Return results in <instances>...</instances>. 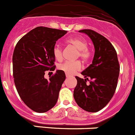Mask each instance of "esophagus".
<instances>
[{
  "label": "esophagus",
  "instance_id": "esophagus-1",
  "mask_svg": "<svg viewBox=\"0 0 135 135\" xmlns=\"http://www.w3.org/2000/svg\"><path fill=\"white\" fill-rule=\"evenodd\" d=\"M66 76L67 78H69V77H71V75H69V74H67V73H66Z\"/></svg>",
  "mask_w": 135,
  "mask_h": 135
}]
</instances>
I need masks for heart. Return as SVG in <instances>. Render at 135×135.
I'll return each mask as SVG.
<instances>
[{"label":"heart","mask_w":135,"mask_h":135,"mask_svg":"<svg viewBox=\"0 0 135 135\" xmlns=\"http://www.w3.org/2000/svg\"><path fill=\"white\" fill-rule=\"evenodd\" d=\"M68 45H71L77 50L75 58H80L83 62H88L91 58L92 53L90 49L87 47V41L81 37H73L66 41ZM52 54L54 58L58 62H61L63 59L62 50L58 46L53 49ZM81 68V64L79 60L73 62H66L58 66V69L69 75H72Z\"/></svg>","instance_id":"b5f03b06"}]
</instances>
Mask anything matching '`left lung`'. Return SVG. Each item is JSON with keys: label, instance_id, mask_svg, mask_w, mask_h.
<instances>
[{"label": "left lung", "instance_id": "8db88e82", "mask_svg": "<svg viewBox=\"0 0 135 135\" xmlns=\"http://www.w3.org/2000/svg\"><path fill=\"white\" fill-rule=\"evenodd\" d=\"M91 38L95 49L91 64L81 74L85 79L75 76L77 86L73 92L76 103L84 110L97 112L108 104L117 85L119 64L117 52L111 42L91 29L79 31ZM90 84L86 85V81Z\"/></svg>", "mask_w": 135, "mask_h": 135}]
</instances>
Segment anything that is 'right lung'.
I'll return each mask as SVG.
<instances>
[{"instance_id":"1","label":"right lung","mask_w":135,"mask_h":135,"mask_svg":"<svg viewBox=\"0 0 135 135\" xmlns=\"http://www.w3.org/2000/svg\"><path fill=\"white\" fill-rule=\"evenodd\" d=\"M67 31L37 27L17 42L13 54V77L23 102L34 112L44 113L52 108L58 100L66 75L57 70L49 79L46 71H54L52 54L56 41Z\"/></svg>"}]
</instances>
